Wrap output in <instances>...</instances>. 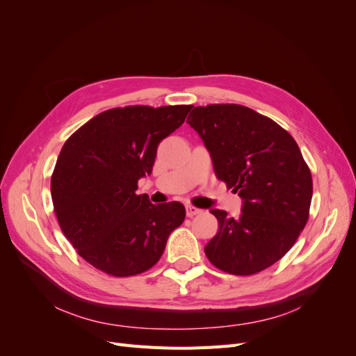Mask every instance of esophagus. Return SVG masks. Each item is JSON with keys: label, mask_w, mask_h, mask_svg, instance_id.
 Segmentation results:
<instances>
[{"label": "esophagus", "mask_w": 356, "mask_h": 356, "mask_svg": "<svg viewBox=\"0 0 356 356\" xmlns=\"http://www.w3.org/2000/svg\"><path fill=\"white\" fill-rule=\"evenodd\" d=\"M202 211L200 209H197V208H195V207H187L186 208V213H187V217H195V215H199Z\"/></svg>", "instance_id": "1"}]
</instances>
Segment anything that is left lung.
I'll return each instance as SVG.
<instances>
[{
  "mask_svg": "<svg viewBox=\"0 0 356 356\" xmlns=\"http://www.w3.org/2000/svg\"><path fill=\"white\" fill-rule=\"evenodd\" d=\"M187 123L209 152L215 175L242 199L239 218L211 211L220 230L204 254L230 275L264 270L291 250L309 218L314 184L297 143L272 118L236 104L195 106Z\"/></svg>",
  "mask_w": 356,
  "mask_h": 356,
  "instance_id": "8db88e82",
  "label": "left lung"
}]
</instances>
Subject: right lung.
<instances>
[{"mask_svg":"<svg viewBox=\"0 0 356 356\" xmlns=\"http://www.w3.org/2000/svg\"><path fill=\"white\" fill-rule=\"evenodd\" d=\"M191 105H134L93 117L63 144L50 191L63 234L98 270L126 277L152 268L182 224L179 202L153 204L136 195L161 139L184 123Z\"/></svg>","mask_w":356,"mask_h":356,"instance_id":"1","label":"right lung"}]
</instances>
